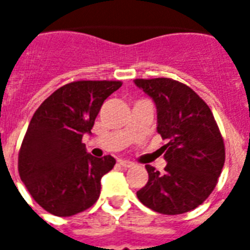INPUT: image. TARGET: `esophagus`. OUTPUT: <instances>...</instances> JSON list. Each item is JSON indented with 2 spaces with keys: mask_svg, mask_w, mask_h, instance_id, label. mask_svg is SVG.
Here are the masks:
<instances>
[{
  "mask_svg": "<svg viewBox=\"0 0 250 250\" xmlns=\"http://www.w3.org/2000/svg\"><path fill=\"white\" fill-rule=\"evenodd\" d=\"M118 162H119V165H121L122 167H125V168H128V167H132L133 166V162H131V161L119 160V161H118Z\"/></svg>",
  "mask_w": 250,
  "mask_h": 250,
  "instance_id": "34e87169",
  "label": "esophagus"
}]
</instances>
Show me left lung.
<instances>
[{"label":"left lung","mask_w":250,"mask_h":250,"mask_svg":"<svg viewBox=\"0 0 250 250\" xmlns=\"http://www.w3.org/2000/svg\"><path fill=\"white\" fill-rule=\"evenodd\" d=\"M133 82L153 98L157 131L167 140L160 149L167 162L164 174L146 165L148 183L137 198L166 215L196 209L214 190L225 165V143L213 113L193 89L176 80Z\"/></svg>","instance_id":"1"}]
</instances>
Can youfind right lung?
I'll use <instances>...</instances> for the list:
<instances>
[{"instance_id": "add662e5", "label": "right lung", "mask_w": 250, "mask_h": 250, "mask_svg": "<svg viewBox=\"0 0 250 250\" xmlns=\"http://www.w3.org/2000/svg\"><path fill=\"white\" fill-rule=\"evenodd\" d=\"M122 82L79 80L61 86L35 111L21 143L18 170L29 194L48 213L71 217L89 209L101 192V178L115 165L96 158L82 143L102 104Z\"/></svg>"}]
</instances>
